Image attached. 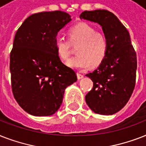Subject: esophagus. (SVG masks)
<instances>
[{
    "instance_id": "esophagus-1",
    "label": "esophagus",
    "mask_w": 146,
    "mask_h": 146,
    "mask_svg": "<svg viewBox=\"0 0 146 146\" xmlns=\"http://www.w3.org/2000/svg\"><path fill=\"white\" fill-rule=\"evenodd\" d=\"M84 76L82 75V73H77V77L79 80H80V79H82V77H83Z\"/></svg>"
}]
</instances>
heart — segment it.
I'll return each instance as SVG.
<instances>
[{
  "label": "heart",
  "instance_id": "heart-1",
  "mask_svg": "<svg viewBox=\"0 0 146 146\" xmlns=\"http://www.w3.org/2000/svg\"><path fill=\"white\" fill-rule=\"evenodd\" d=\"M73 46L76 47V57L71 58L67 65L76 70H86L90 66H96L104 60L108 50V41L104 33L86 23H80L68 30V39L55 38V47L58 57L67 60L72 54Z\"/></svg>",
  "mask_w": 146,
  "mask_h": 146
}]
</instances>
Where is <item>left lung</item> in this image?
<instances>
[{
	"label": "left lung",
	"instance_id": "1",
	"mask_svg": "<svg viewBox=\"0 0 146 146\" xmlns=\"http://www.w3.org/2000/svg\"><path fill=\"white\" fill-rule=\"evenodd\" d=\"M80 19L101 25L108 41L106 57L96 70L86 74L93 87L86 96L88 106L96 113L111 115L127 104L136 85L137 57L129 32L112 13L84 11Z\"/></svg>",
	"mask_w": 146,
	"mask_h": 146
}]
</instances>
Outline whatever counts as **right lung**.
<instances>
[{
    "label": "right lung",
    "instance_id": "obj_1",
    "mask_svg": "<svg viewBox=\"0 0 146 146\" xmlns=\"http://www.w3.org/2000/svg\"><path fill=\"white\" fill-rule=\"evenodd\" d=\"M70 20V15L60 10L34 13L15 35L10 54L12 92L19 106L32 115L54 113L65 89L77 80L55 47L57 33Z\"/></svg>",
    "mask_w": 146,
    "mask_h": 146
}]
</instances>
